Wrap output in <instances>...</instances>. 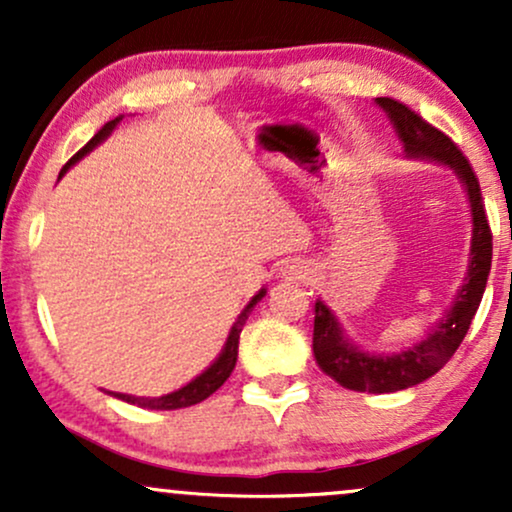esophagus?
Wrapping results in <instances>:
<instances>
[{
  "mask_svg": "<svg viewBox=\"0 0 512 512\" xmlns=\"http://www.w3.org/2000/svg\"><path fill=\"white\" fill-rule=\"evenodd\" d=\"M308 274H310V269L305 267L303 262H286L284 267H281V276H284V279H289V281L305 279Z\"/></svg>",
  "mask_w": 512,
  "mask_h": 512,
  "instance_id": "obj_1",
  "label": "esophagus"
}]
</instances>
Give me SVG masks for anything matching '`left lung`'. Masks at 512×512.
Instances as JSON below:
<instances>
[{
	"label": "left lung",
	"instance_id": "1",
	"mask_svg": "<svg viewBox=\"0 0 512 512\" xmlns=\"http://www.w3.org/2000/svg\"><path fill=\"white\" fill-rule=\"evenodd\" d=\"M375 105L387 115L395 134L402 142V156L411 161H428L448 166L467 192L469 214H472V240H469V262L462 286L452 298L450 308L421 342L392 354H373L349 339L339 317L327 308L325 301H315L313 354L322 373L330 375L346 390L385 395L414 387L436 375L450 361L462 344L472 317L477 313L486 289V276L491 269V231L486 221L484 199L479 180L462 151L436 127L421 120L414 110L392 98H375Z\"/></svg>",
	"mask_w": 512,
	"mask_h": 512
}]
</instances>
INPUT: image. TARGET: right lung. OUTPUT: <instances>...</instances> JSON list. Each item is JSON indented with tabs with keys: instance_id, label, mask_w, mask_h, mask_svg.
<instances>
[{
	"instance_id": "add662e5",
	"label": "right lung",
	"mask_w": 512,
	"mask_h": 512,
	"mask_svg": "<svg viewBox=\"0 0 512 512\" xmlns=\"http://www.w3.org/2000/svg\"><path fill=\"white\" fill-rule=\"evenodd\" d=\"M120 120H122V115L115 117V120H110L108 125H105L98 134H93L91 142H88L84 149L76 151V154L69 158L67 166L60 170V178L64 173H67L69 168L74 166V163H79L81 158H84L86 154H91V151L96 149L98 144L105 142V139H108L110 134L115 132V127L120 125ZM264 296H267V289H260L255 293V296L250 298V303L245 305L243 313L238 315L236 322H233V327H231V332H228L226 344H223L221 354L214 358V363H211V366L204 368L202 373H199L197 378H192L187 385H182V387H178V390L168 392V395H161V397H134V395H122V392H108V395L122 399V402H127V404H137V407H142V409H161V411L192 407V404L204 402V399H207L209 395H214V392L219 390L223 383H226L228 375H231L233 368H236L240 332H243V325H245V320H248V315L252 313V308H255V305L260 303Z\"/></svg>"
}]
</instances>
